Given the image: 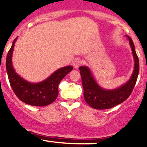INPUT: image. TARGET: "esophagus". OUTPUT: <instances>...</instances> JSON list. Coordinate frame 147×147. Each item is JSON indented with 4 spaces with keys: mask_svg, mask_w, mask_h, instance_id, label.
Returning <instances> with one entry per match:
<instances>
[{
    "mask_svg": "<svg viewBox=\"0 0 147 147\" xmlns=\"http://www.w3.org/2000/svg\"><path fill=\"white\" fill-rule=\"evenodd\" d=\"M81 63H82L81 60H80V59L77 58V59H75V60H74L73 64H72V65H73L74 68L77 69V68H78L79 66L81 65Z\"/></svg>",
    "mask_w": 147,
    "mask_h": 147,
    "instance_id": "obj_1",
    "label": "esophagus"
}]
</instances>
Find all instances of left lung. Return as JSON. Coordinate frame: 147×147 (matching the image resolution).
Returning <instances> with one entry per match:
<instances>
[{"instance_id": "obj_1", "label": "left lung", "mask_w": 147, "mask_h": 147, "mask_svg": "<svg viewBox=\"0 0 147 147\" xmlns=\"http://www.w3.org/2000/svg\"><path fill=\"white\" fill-rule=\"evenodd\" d=\"M126 36L129 41L135 62L134 70L131 78L126 83L114 90H105L97 83L88 67L81 66L79 67L85 100L87 104L94 109H109L123 103L129 97L136 85L139 74V60L133 40L128 35Z\"/></svg>"}]
</instances>
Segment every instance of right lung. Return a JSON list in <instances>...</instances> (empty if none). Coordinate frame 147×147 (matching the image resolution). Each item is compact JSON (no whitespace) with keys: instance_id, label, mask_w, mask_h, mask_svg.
Returning <instances> with one entry per match:
<instances>
[{"instance_id":"add662e5","label":"right lung","mask_w":147,"mask_h":147,"mask_svg":"<svg viewBox=\"0 0 147 147\" xmlns=\"http://www.w3.org/2000/svg\"><path fill=\"white\" fill-rule=\"evenodd\" d=\"M18 37L12 45L6 58V69L9 83L16 96L26 104L34 106H46L54 102L58 96V85L74 67L67 66L56 70L47 79L39 82H30L21 77L12 65V53Z\"/></svg>"}]
</instances>
